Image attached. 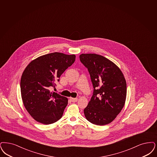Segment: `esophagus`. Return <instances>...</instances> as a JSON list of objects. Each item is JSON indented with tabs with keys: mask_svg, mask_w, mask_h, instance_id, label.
Wrapping results in <instances>:
<instances>
[{
	"mask_svg": "<svg viewBox=\"0 0 157 157\" xmlns=\"http://www.w3.org/2000/svg\"><path fill=\"white\" fill-rule=\"evenodd\" d=\"M69 99H70V101H72V102H76V101H78V98H69Z\"/></svg>",
	"mask_w": 157,
	"mask_h": 157,
	"instance_id": "1",
	"label": "esophagus"
}]
</instances>
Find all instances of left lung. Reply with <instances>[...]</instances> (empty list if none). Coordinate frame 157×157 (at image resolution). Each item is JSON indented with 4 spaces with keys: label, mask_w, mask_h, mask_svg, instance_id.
<instances>
[{
    "label": "left lung",
    "mask_w": 157,
    "mask_h": 157,
    "mask_svg": "<svg viewBox=\"0 0 157 157\" xmlns=\"http://www.w3.org/2000/svg\"><path fill=\"white\" fill-rule=\"evenodd\" d=\"M80 61L86 67L94 88L84 109L86 119L96 125L113 121L124 106L127 84L119 68L112 61L96 54H82Z\"/></svg>",
    "instance_id": "obj_1"
}]
</instances>
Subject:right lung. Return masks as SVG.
Masks as SVG:
<instances>
[{"label":"right lung","instance_id":"obj_1","mask_svg":"<svg viewBox=\"0 0 157 157\" xmlns=\"http://www.w3.org/2000/svg\"><path fill=\"white\" fill-rule=\"evenodd\" d=\"M75 55L53 52L33 60L23 71L20 89L25 109L32 117L40 123L50 124L63 116L68 105V98L51 92L50 86L63 72L75 62Z\"/></svg>","mask_w":157,"mask_h":157}]
</instances>
